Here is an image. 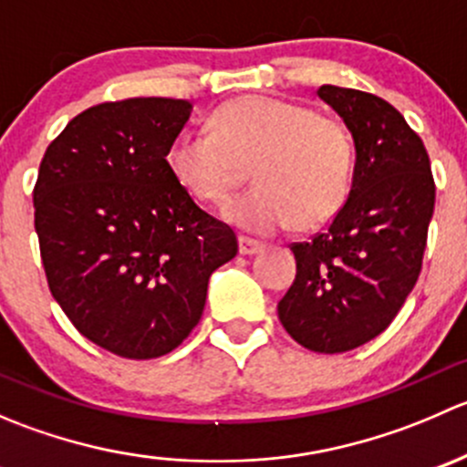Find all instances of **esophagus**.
<instances>
[{
    "mask_svg": "<svg viewBox=\"0 0 467 467\" xmlns=\"http://www.w3.org/2000/svg\"><path fill=\"white\" fill-rule=\"evenodd\" d=\"M264 244L260 242H253V239L248 237H239V255H257V253H262Z\"/></svg>",
    "mask_w": 467,
    "mask_h": 467,
    "instance_id": "esophagus-1",
    "label": "esophagus"
}]
</instances>
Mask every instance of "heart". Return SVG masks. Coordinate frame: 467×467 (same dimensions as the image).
<instances>
[{"mask_svg": "<svg viewBox=\"0 0 467 467\" xmlns=\"http://www.w3.org/2000/svg\"><path fill=\"white\" fill-rule=\"evenodd\" d=\"M210 133L182 130L167 149L178 185L201 203H221L253 164V187L223 207V219L251 234H273L296 219L314 228L334 214L350 187L355 146L332 115L286 99H233L212 112Z\"/></svg>", "mask_w": 467, "mask_h": 467, "instance_id": "1", "label": "heart"}]
</instances>
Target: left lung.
Segmentation results:
<instances>
[{"label":"left lung","mask_w":467,"mask_h":467,"mask_svg":"<svg viewBox=\"0 0 467 467\" xmlns=\"http://www.w3.org/2000/svg\"><path fill=\"white\" fill-rule=\"evenodd\" d=\"M317 94L352 135V185L327 230L291 246L296 280L277 317L300 346L334 355L398 317L420 275L436 187L425 144L389 101L338 86Z\"/></svg>","instance_id":"8db88e82"}]
</instances>
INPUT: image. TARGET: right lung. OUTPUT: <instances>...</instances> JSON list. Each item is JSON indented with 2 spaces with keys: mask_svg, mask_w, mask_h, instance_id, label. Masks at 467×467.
Listing matches in <instances>:
<instances>
[{
  "mask_svg": "<svg viewBox=\"0 0 467 467\" xmlns=\"http://www.w3.org/2000/svg\"><path fill=\"white\" fill-rule=\"evenodd\" d=\"M185 99L140 97L74 117L40 162L33 207L51 296L97 346L153 359L203 314L210 275L237 237L167 167Z\"/></svg>",
  "mask_w": 467,
  "mask_h": 467,
  "instance_id": "obj_1",
  "label": "right lung"
}]
</instances>
